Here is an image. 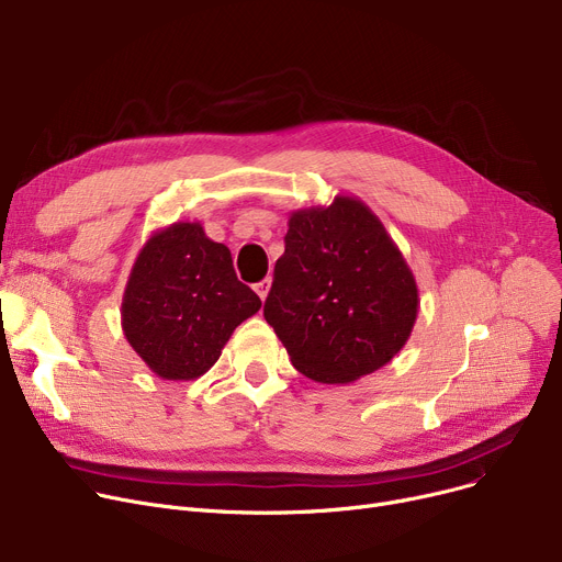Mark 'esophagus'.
I'll return each instance as SVG.
<instances>
[{
  "instance_id": "obj_1",
  "label": "esophagus",
  "mask_w": 562,
  "mask_h": 562,
  "mask_svg": "<svg viewBox=\"0 0 562 562\" xmlns=\"http://www.w3.org/2000/svg\"><path fill=\"white\" fill-rule=\"evenodd\" d=\"M255 291H257V296H259L261 301H266V296H269V291H271V278H266V280L257 282V284H255Z\"/></svg>"
}]
</instances>
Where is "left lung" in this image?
<instances>
[{
  "instance_id": "obj_1",
  "label": "left lung",
  "mask_w": 562,
  "mask_h": 562,
  "mask_svg": "<svg viewBox=\"0 0 562 562\" xmlns=\"http://www.w3.org/2000/svg\"><path fill=\"white\" fill-rule=\"evenodd\" d=\"M273 276L263 318L291 364L323 385L385 367L415 328L417 280L360 198L291 212Z\"/></svg>"
}]
</instances>
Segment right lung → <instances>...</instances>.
I'll return each mask as SVG.
<instances>
[{"mask_svg":"<svg viewBox=\"0 0 562 562\" xmlns=\"http://www.w3.org/2000/svg\"><path fill=\"white\" fill-rule=\"evenodd\" d=\"M261 301L239 282L227 246L200 223H172L147 239L123 293V333L136 356L164 380L210 371L234 328Z\"/></svg>","mask_w":562,"mask_h":562,"instance_id":"obj_1","label":"right lung"}]
</instances>
